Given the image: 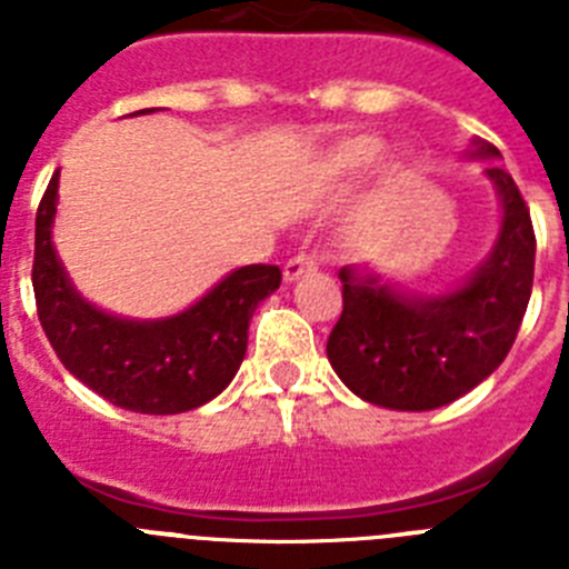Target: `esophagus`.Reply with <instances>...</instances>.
<instances>
[{
	"label": "esophagus",
	"mask_w": 569,
	"mask_h": 569,
	"mask_svg": "<svg viewBox=\"0 0 569 569\" xmlns=\"http://www.w3.org/2000/svg\"><path fill=\"white\" fill-rule=\"evenodd\" d=\"M313 270H316V259L299 253V256H293L288 264H284V281H288V284H293V281H299L301 276L313 273Z\"/></svg>",
	"instance_id": "obj_1"
}]
</instances>
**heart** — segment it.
Listing matches in <instances>:
<instances>
[{
    "instance_id": "b5f03b06",
    "label": "heart",
    "mask_w": 569,
    "mask_h": 569,
    "mask_svg": "<svg viewBox=\"0 0 569 569\" xmlns=\"http://www.w3.org/2000/svg\"><path fill=\"white\" fill-rule=\"evenodd\" d=\"M381 150H385V142L373 133L345 136V139L330 144V148L316 159L313 168H310V176H313L316 184H325V188L353 182L356 176H361L367 168H373V164L379 162ZM405 162V144H393V148L385 150V164L390 170H399Z\"/></svg>"
}]
</instances>
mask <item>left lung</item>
Wrapping results in <instances>:
<instances>
[{
    "label": "left lung",
    "mask_w": 569,
    "mask_h": 569,
    "mask_svg": "<svg viewBox=\"0 0 569 569\" xmlns=\"http://www.w3.org/2000/svg\"><path fill=\"white\" fill-rule=\"evenodd\" d=\"M465 159L492 162L499 148L470 139ZM501 224L490 256L456 288L410 293L370 264L341 268V319L328 339L336 376L359 399L390 410H436L470 393L510 353L536 268L530 210L512 176L487 164Z\"/></svg>",
    "instance_id": "8db88e82"
}]
</instances>
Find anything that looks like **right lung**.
Returning a JSON list of instances; mask_svg holds the SVG:
<instances>
[{"instance_id": "1", "label": "right lung", "mask_w": 569, "mask_h": 569, "mask_svg": "<svg viewBox=\"0 0 569 569\" xmlns=\"http://www.w3.org/2000/svg\"><path fill=\"white\" fill-rule=\"evenodd\" d=\"M153 113V108L133 116ZM59 170L37 213L33 293L59 361L110 405L173 416L208 405L233 381L248 353L253 310L276 293V264H244L216 281L190 308L162 319H128L84 299L53 244Z\"/></svg>"}]
</instances>
